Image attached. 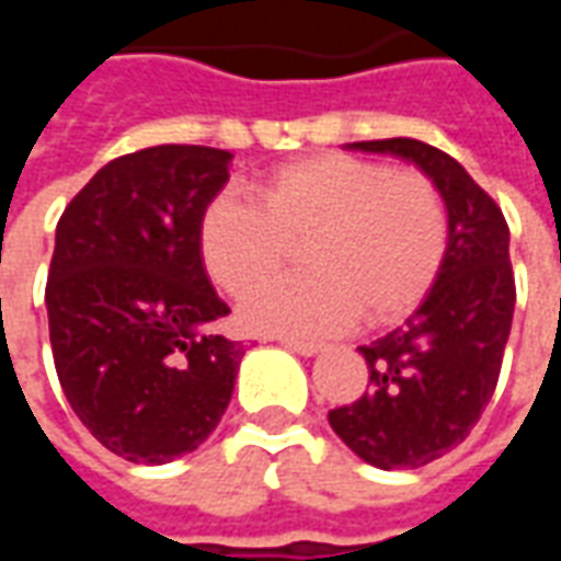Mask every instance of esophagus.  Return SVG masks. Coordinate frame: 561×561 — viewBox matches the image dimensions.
Listing matches in <instances>:
<instances>
[{
  "instance_id": "obj_1",
  "label": "esophagus",
  "mask_w": 561,
  "mask_h": 561,
  "mask_svg": "<svg viewBox=\"0 0 561 561\" xmlns=\"http://www.w3.org/2000/svg\"><path fill=\"white\" fill-rule=\"evenodd\" d=\"M288 352L300 354V357H316L324 345H318V342H304V340H279Z\"/></svg>"
}]
</instances>
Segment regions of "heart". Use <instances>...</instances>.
<instances>
[{"label":"heart","mask_w":561,"mask_h":561,"mask_svg":"<svg viewBox=\"0 0 561 561\" xmlns=\"http://www.w3.org/2000/svg\"><path fill=\"white\" fill-rule=\"evenodd\" d=\"M300 276L245 297V328L330 336L400 321L430 294L447 255V213L433 180L385 161L328 152L282 164L255 197L221 192L197 228L204 267L228 294H245L304 243Z\"/></svg>","instance_id":"obj_1"}]
</instances>
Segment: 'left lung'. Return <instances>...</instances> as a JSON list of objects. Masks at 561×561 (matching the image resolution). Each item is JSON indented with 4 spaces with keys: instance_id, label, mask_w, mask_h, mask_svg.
Returning <instances> with one entry per match:
<instances>
[{
    "instance_id": "left-lung-1",
    "label": "left lung",
    "mask_w": 561,
    "mask_h": 561,
    "mask_svg": "<svg viewBox=\"0 0 561 561\" xmlns=\"http://www.w3.org/2000/svg\"><path fill=\"white\" fill-rule=\"evenodd\" d=\"M421 168L447 209V255L438 279L388 336L360 345L369 393L328 414L333 433L376 469H417L457 447L493 397L511 318L514 273L507 221L469 171L414 138L360 140Z\"/></svg>"
}]
</instances>
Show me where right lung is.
I'll use <instances>...</instances> for the list:
<instances>
[{"label": "right lung", "instance_id": "add662e5", "mask_svg": "<svg viewBox=\"0 0 561 561\" xmlns=\"http://www.w3.org/2000/svg\"><path fill=\"white\" fill-rule=\"evenodd\" d=\"M233 152L161 144L107 161L56 225L50 348L66 400L107 450L164 466L204 445L245 348L213 328L197 228Z\"/></svg>", "mask_w": 561, "mask_h": 561}]
</instances>
